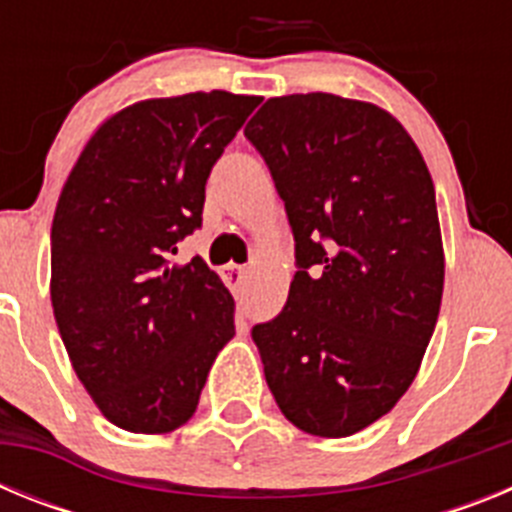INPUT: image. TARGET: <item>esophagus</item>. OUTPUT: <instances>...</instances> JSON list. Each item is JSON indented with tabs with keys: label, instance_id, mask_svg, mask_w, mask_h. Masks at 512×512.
I'll list each match as a JSON object with an SVG mask.
<instances>
[{
	"label": "esophagus",
	"instance_id": "obj_1",
	"mask_svg": "<svg viewBox=\"0 0 512 512\" xmlns=\"http://www.w3.org/2000/svg\"><path fill=\"white\" fill-rule=\"evenodd\" d=\"M223 279L230 289H241L243 279H246V266H238V264L223 266Z\"/></svg>",
	"mask_w": 512,
	"mask_h": 512
}]
</instances>
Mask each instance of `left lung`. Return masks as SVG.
Here are the masks:
<instances>
[{"label": "left lung", "mask_w": 512, "mask_h": 512, "mask_svg": "<svg viewBox=\"0 0 512 512\" xmlns=\"http://www.w3.org/2000/svg\"><path fill=\"white\" fill-rule=\"evenodd\" d=\"M295 233L284 310L251 336L279 410L346 438L390 413L423 361L443 295L436 189L415 140L372 102L271 97L246 125Z\"/></svg>", "instance_id": "8db88e82"}]
</instances>
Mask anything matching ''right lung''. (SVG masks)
Here are the masks:
<instances>
[{
  "label": "right lung",
  "instance_id": "add662e5",
  "mask_svg": "<svg viewBox=\"0 0 512 512\" xmlns=\"http://www.w3.org/2000/svg\"><path fill=\"white\" fill-rule=\"evenodd\" d=\"M259 97L143 99L102 122L58 197L51 302L71 366L104 418L171 433L197 410L235 302L200 256L174 264L202 225L205 184Z\"/></svg>",
  "mask_w": 512,
  "mask_h": 512
}]
</instances>
